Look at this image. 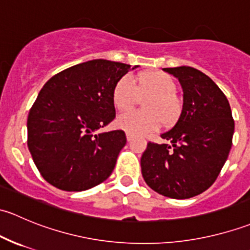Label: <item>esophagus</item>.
<instances>
[{
  "instance_id": "esophagus-1",
  "label": "esophagus",
  "mask_w": 250,
  "mask_h": 250,
  "mask_svg": "<svg viewBox=\"0 0 250 250\" xmlns=\"http://www.w3.org/2000/svg\"><path fill=\"white\" fill-rule=\"evenodd\" d=\"M125 137H127V140L128 141H130V140L133 139V138H134V134H133V133L127 132V133H125Z\"/></svg>"
}]
</instances>
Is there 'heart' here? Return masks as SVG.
Segmentation results:
<instances>
[{"label": "heart", "instance_id": "obj_1", "mask_svg": "<svg viewBox=\"0 0 250 250\" xmlns=\"http://www.w3.org/2000/svg\"><path fill=\"white\" fill-rule=\"evenodd\" d=\"M176 85L172 77L162 71H150L132 78L123 76L116 82L112 102L118 111L134 106L138 97L150 95L144 100V111H129L117 118V125L133 134H145L157 129L163 122L172 125L180 113V103L175 97Z\"/></svg>", "mask_w": 250, "mask_h": 250}]
</instances>
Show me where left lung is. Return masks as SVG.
<instances>
[{
    "label": "left lung",
    "instance_id": "8db88e82",
    "mask_svg": "<svg viewBox=\"0 0 250 250\" xmlns=\"http://www.w3.org/2000/svg\"><path fill=\"white\" fill-rule=\"evenodd\" d=\"M179 80L184 104L174 127L148 143L141 156L144 180L160 195L185 200L213 185L232 146L234 122L228 98L210 77L191 66L163 69Z\"/></svg>",
    "mask_w": 250,
    "mask_h": 250
}]
</instances>
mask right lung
Masks as SVG:
<instances>
[{
  "mask_svg": "<svg viewBox=\"0 0 250 250\" xmlns=\"http://www.w3.org/2000/svg\"><path fill=\"white\" fill-rule=\"evenodd\" d=\"M130 65L95 59L54 75L27 117V146L50 185L84 191L112 173L127 143L123 130L97 133L116 117L112 90Z\"/></svg>",
  "mask_w": 250,
  "mask_h": 250,
  "instance_id": "add662e5",
  "label": "right lung"
}]
</instances>
